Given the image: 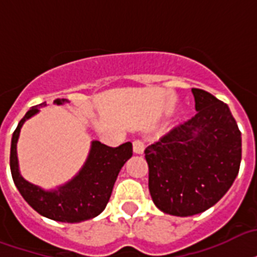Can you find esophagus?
<instances>
[{
  "instance_id": "obj_1",
  "label": "esophagus",
  "mask_w": 257,
  "mask_h": 257,
  "mask_svg": "<svg viewBox=\"0 0 257 257\" xmlns=\"http://www.w3.org/2000/svg\"><path fill=\"white\" fill-rule=\"evenodd\" d=\"M133 152L139 155L144 152V143L142 140H135L133 142Z\"/></svg>"
}]
</instances>
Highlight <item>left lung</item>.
I'll use <instances>...</instances> for the list:
<instances>
[{
    "label": "left lung",
    "instance_id": "left-lung-1",
    "mask_svg": "<svg viewBox=\"0 0 257 257\" xmlns=\"http://www.w3.org/2000/svg\"><path fill=\"white\" fill-rule=\"evenodd\" d=\"M195 115L146 148L151 197L166 214L189 217L214 206L241 163V132L229 106L191 89Z\"/></svg>",
    "mask_w": 257,
    "mask_h": 257
}]
</instances>
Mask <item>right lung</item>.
<instances>
[{
    "label": "right lung",
    "mask_w": 257,
    "mask_h": 257,
    "mask_svg": "<svg viewBox=\"0 0 257 257\" xmlns=\"http://www.w3.org/2000/svg\"><path fill=\"white\" fill-rule=\"evenodd\" d=\"M54 103L63 105L68 99L58 98ZM46 102L31 107L13 132L11 144V171L16 187L31 207L50 220L59 222H82L101 214L110 198L113 186L125 162L132 156V143L107 147L98 140L90 146L85 164L72 179L56 189L44 190L23 178L17 158V142L23 125L39 113Z\"/></svg>",
    "instance_id": "add662e5"
}]
</instances>
